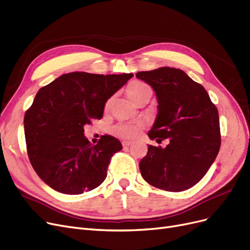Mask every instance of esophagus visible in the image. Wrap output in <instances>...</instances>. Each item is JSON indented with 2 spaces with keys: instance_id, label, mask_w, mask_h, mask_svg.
<instances>
[{
  "instance_id": "obj_1",
  "label": "esophagus",
  "mask_w": 250,
  "mask_h": 250,
  "mask_svg": "<svg viewBox=\"0 0 250 250\" xmlns=\"http://www.w3.org/2000/svg\"><path fill=\"white\" fill-rule=\"evenodd\" d=\"M131 145H132V142H129V141H124V142H123L124 148H128Z\"/></svg>"
}]
</instances>
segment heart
Returning <instances> with one entry per match:
<instances>
[{
  "label": "heart",
  "instance_id": "obj_1",
  "mask_svg": "<svg viewBox=\"0 0 250 250\" xmlns=\"http://www.w3.org/2000/svg\"><path fill=\"white\" fill-rule=\"evenodd\" d=\"M127 95L136 104L143 102L148 97L152 96V90L148 84L142 82H135L127 86ZM143 125L140 123H118L111 126L110 133L115 137L125 140L135 139L142 131Z\"/></svg>",
  "mask_w": 250,
  "mask_h": 250
}]
</instances>
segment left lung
Listing matches in <instances>:
<instances>
[{"label": "left lung", "mask_w": 250, "mask_h": 250, "mask_svg": "<svg viewBox=\"0 0 250 250\" xmlns=\"http://www.w3.org/2000/svg\"><path fill=\"white\" fill-rule=\"evenodd\" d=\"M155 91L158 113L149 131L151 140L166 148L148 146L140 161L141 175L150 185L169 192L193 187L219 153V112L203 86L181 69L160 67L136 73Z\"/></svg>", "instance_id": "obj_1"}]
</instances>
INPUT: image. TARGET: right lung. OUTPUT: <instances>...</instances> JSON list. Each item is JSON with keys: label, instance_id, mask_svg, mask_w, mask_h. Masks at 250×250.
I'll return each instance as SVG.
<instances>
[{"label": "right lung", "instance_id": "obj_1", "mask_svg": "<svg viewBox=\"0 0 250 250\" xmlns=\"http://www.w3.org/2000/svg\"><path fill=\"white\" fill-rule=\"evenodd\" d=\"M133 77L77 71L39 90L24 115L25 142L32 167L52 189L78 195L104 182L111 157L123 145L109 135L92 145L83 126L102 118L107 100Z\"/></svg>", "mask_w": 250, "mask_h": 250}]
</instances>
